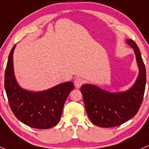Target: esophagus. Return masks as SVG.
<instances>
[{
	"label": "esophagus",
	"mask_w": 149,
	"mask_h": 149,
	"mask_svg": "<svg viewBox=\"0 0 149 149\" xmlns=\"http://www.w3.org/2000/svg\"><path fill=\"white\" fill-rule=\"evenodd\" d=\"M84 83V79L81 77H76L74 79V85L75 87L79 88Z\"/></svg>",
	"instance_id": "esophagus-1"
}]
</instances>
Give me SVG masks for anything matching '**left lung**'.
<instances>
[{"instance_id":"left-lung-1","label":"left lung","mask_w":149,"mask_h":149,"mask_svg":"<svg viewBox=\"0 0 149 149\" xmlns=\"http://www.w3.org/2000/svg\"><path fill=\"white\" fill-rule=\"evenodd\" d=\"M126 42L134 50L139 69L133 87L118 93L88 84L81 87L87 116L93 124L99 127L111 128L124 123L136 116L143 101L146 82L145 64L136 43L132 39H127Z\"/></svg>"}]
</instances>
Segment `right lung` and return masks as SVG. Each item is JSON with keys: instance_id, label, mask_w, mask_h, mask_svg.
<instances>
[{"instance_id": "obj_1", "label": "right lung", "mask_w": 149, "mask_h": 149, "mask_svg": "<svg viewBox=\"0 0 149 149\" xmlns=\"http://www.w3.org/2000/svg\"><path fill=\"white\" fill-rule=\"evenodd\" d=\"M16 44L8 56L4 85L10 108L14 116L29 127L47 129L60 120L66 99L74 88L67 82L41 92H31L18 85L13 72V54Z\"/></svg>"}]
</instances>
